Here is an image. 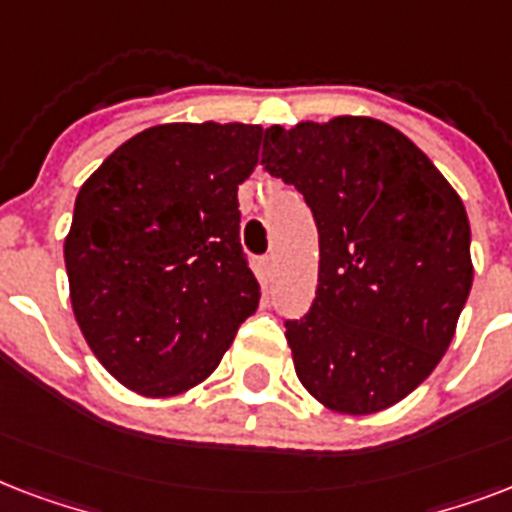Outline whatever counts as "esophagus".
Segmentation results:
<instances>
[{
	"label": "esophagus",
	"mask_w": 512,
	"mask_h": 512,
	"mask_svg": "<svg viewBox=\"0 0 512 512\" xmlns=\"http://www.w3.org/2000/svg\"><path fill=\"white\" fill-rule=\"evenodd\" d=\"M275 267H277L275 256H264V259L259 261L261 283H264V285H272V280H275Z\"/></svg>",
	"instance_id": "1"
}]
</instances>
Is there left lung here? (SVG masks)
<instances>
[{
  "label": "left lung",
  "instance_id": "left-lung-1",
  "mask_svg": "<svg viewBox=\"0 0 512 512\" xmlns=\"http://www.w3.org/2000/svg\"><path fill=\"white\" fill-rule=\"evenodd\" d=\"M261 165L318 224V291L304 318L285 320L299 382L339 414L395 406L441 363L473 285L459 194L371 117L272 125Z\"/></svg>",
  "mask_w": 512,
  "mask_h": 512
}]
</instances>
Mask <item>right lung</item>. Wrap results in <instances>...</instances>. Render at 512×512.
I'll return each instance as SVG.
<instances>
[{"instance_id":"add662e5","label":"right lung","mask_w":512,"mask_h":512,"mask_svg":"<svg viewBox=\"0 0 512 512\" xmlns=\"http://www.w3.org/2000/svg\"><path fill=\"white\" fill-rule=\"evenodd\" d=\"M261 125L170 122L87 178L63 243L74 318L101 366L146 398L216 371L261 288L240 245L237 186Z\"/></svg>"}]
</instances>
